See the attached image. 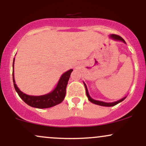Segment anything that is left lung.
Returning <instances> with one entry per match:
<instances>
[{
  "instance_id": "left-lung-1",
  "label": "left lung",
  "mask_w": 146,
  "mask_h": 146,
  "mask_svg": "<svg viewBox=\"0 0 146 146\" xmlns=\"http://www.w3.org/2000/svg\"><path fill=\"white\" fill-rule=\"evenodd\" d=\"M110 38H113V40H115L121 41V42H123L125 43V40L123 39V38H121V36H117V35H115V34H112V35H110ZM84 84L85 88H86V93L87 97H88V100H89V101H90V102H92V103L95 104L102 106H113L117 105V104L120 103V102H121L122 101H123V100H124L125 99V98H122L121 100H118V101L115 102H111V103H106V102H102V101H98V100H93V99H92L91 98H90V96L89 95V94H88V89H87V87H86V84L84 82Z\"/></svg>"
}]
</instances>
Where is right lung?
<instances>
[{"label":"right lung","instance_id":"add662e5","mask_svg":"<svg viewBox=\"0 0 146 146\" xmlns=\"http://www.w3.org/2000/svg\"><path fill=\"white\" fill-rule=\"evenodd\" d=\"M14 60L13 62V68H14ZM72 71L73 69H70L62 75L56 88L51 93L40 96H33V95L25 94L18 88L17 85L15 83L14 70H13V82H14L15 90L17 92L20 98L30 106L37 108H47L53 107L59 104L64 99L66 95V86Z\"/></svg>","mask_w":146,"mask_h":146}]
</instances>
